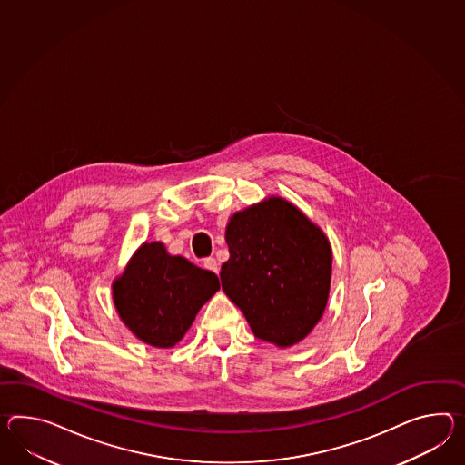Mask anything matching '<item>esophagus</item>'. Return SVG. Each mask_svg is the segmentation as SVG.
<instances>
[{
    "instance_id": "1",
    "label": "esophagus",
    "mask_w": 465,
    "mask_h": 465,
    "mask_svg": "<svg viewBox=\"0 0 465 465\" xmlns=\"http://www.w3.org/2000/svg\"><path fill=\"white\" fill-rule=\"evenodd\" d=\"M203 267L206 271H212V272L218 273V262L213 259V257H208V259H204Z\"/></svg>"
}]
</instances>
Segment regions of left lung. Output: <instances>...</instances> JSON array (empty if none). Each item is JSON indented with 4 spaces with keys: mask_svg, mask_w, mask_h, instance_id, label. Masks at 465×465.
Returning a JSON list of instances; mask_svg holds the SVG:
<instances>
[{
    "mask_svg": "<svg viewBox=\"0 0 465 465\" xmlns=\"http://www.w3.org/2000/svg\"><path fill=\"white\" fill-rule=\"evenodd\" d=\"M222 287L259 340L294 346L326 309L332 252L324 232L281 196L230 216Z\"/></svg>",
    "mask_w": 465,
    "mask_h": 465,
    "instance_id": "obj_1",
    "label": "left lung"
}]
</instances>
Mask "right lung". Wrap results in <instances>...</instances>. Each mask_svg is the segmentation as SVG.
I'll return each instance as SVG.
<instances>
[{
  "mask_svg": "<svg viewBox=\"0 0 465 465\" xmlns=\"http://www.w3.org/2000/svg\"><path fill=\"white\" fill-rule=\"evenodd\" d=\"M218 289L215 273L170 255L161 242H151L136 250L114 281V306L137 340L173 348Z\"/></svg>",
  "mask_w": 465,
  "mask_h": 465,
  "instance_id": "obj_1",
  "label": "right lung"
}]
</instances>
